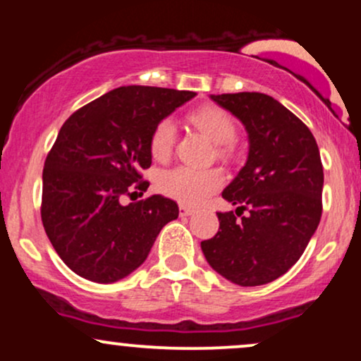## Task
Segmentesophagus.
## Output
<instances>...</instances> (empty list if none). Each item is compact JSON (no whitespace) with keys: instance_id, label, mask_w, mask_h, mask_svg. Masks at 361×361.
<instances>
[{"instance_id":"obj_1","label":"esophagus","mask_w":361,"mask_h":361,"mask_svg":"<svg viewBox=\"0 0 361 361\" xmlns=\"http://www.w3.org/2000/svg\"><path fill=\"white\" fill-rule=\"evenodd\" d=\"M193 214L192 207H186V205H180V215L181 217H188V215Z\"/></svg>"}]
</instances>
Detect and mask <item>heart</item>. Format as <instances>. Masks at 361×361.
<instances>
[{"mask_svg": "<svg viewBox=\"0 0 361 361\" xmlns=\"http://www.w3.org/2000/svg\"><path fill=\"white\" fill-rule=\"evenodd\" d=\"M190 120L200 130H204L219 146H227L235 137V123L219 106H204L195 110ZM176 140V123L173 118H163L154 127L151 135V154L157 161H164L171 156ZM224 175L217 168H192L176 166L161 173L157 188L163 195L180 202L181 205H200L207 198L221 188Z\"/></svg>", "mask_w": 361, "mask_h": 361, "instance_id": "obj_1", "label": "heart"}]
</instances>
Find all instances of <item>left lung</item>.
Returning <instances> with one entry per match:
<instances>
[{
  "instance_id": "8db88e82",
  "label": "left lung",
  "mask_w": 361,
  "mask_h": 361,
  "mask_svg": "<svg viewBox=\"0 0 361 361\" xmlns=\"http://www.w3.org/2000/svg\"><path fill=\"white\" fill-rule=\"evenodd\" d=\"M210 98L241 120L250 151L222 192L238 205L235 214H217L219 233L202 241V251L210 267L235 285L270 283L299 261L321 221L324 173L317 142L299 117L268 94L244 91Z\"/></svg>"
}]
</instances>
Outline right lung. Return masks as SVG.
<instances>
[{"label": "right lung", "mask_w": 361, "mask_h": 361, "mask_svg": "<svg viewBox=\"0 0 361 361\" xmlns=\"http://www.w3.org/2000/svg\"><path fill=\"white\" fill-rule=\"evenodd\" d=\"M193 91L122 86L64 122L42 173V224L61 259L76 275L114 283L137 270L157 234L178 219L176 202L161 195L123 205L146 192L140 169L152 163V130ZM137 193V192H134Z\"/></svg>", "instance_id": "1"}]
</instances>
